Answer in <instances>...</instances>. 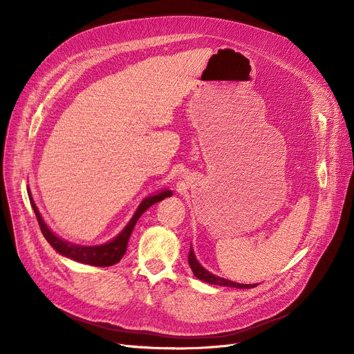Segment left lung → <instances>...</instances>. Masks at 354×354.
<instances>
[{"label": "left lung", "mask_w": 354, "mask_h": 354, "mask_svg": "<svg viewBox=\"0 0 354 354\" xmlns=\"http://www.w3.org/2000/svg\"><path fill=\"white\" fill-rule=\"evenodd\" d=\"M188 263H189V267H191L194 275H195L196 278H199V280L205 281V283L215 284V286H224V287H235V288H254V287H257V284H239V283H234V281L225 280V278H221V277H218V275L211 274L209 271H207L205 268H203V267L198 263V259H196V257H195L192 248H191L189 255H188Z\"/></svg>", "instance_id": "8db88e82"}]
</instances>
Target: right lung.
Returning <instances> with one entry per match:
<instances>
[{"mask_svg":"<svg viewBox=\"0 0 354 354\" xmlns=\"http://www.w3.org/2000/svg\"><path fill=\"white\" fill-rule=\"evenodd\" d=\"M172 192L171 191H162L160 194L158 195H152V196H147L145 198L140 205L138 207L135 215L132 216V219H130L127 222V225L124 227V230L118 235L115 236L113 239L110 241V243L107 244H103V245H95V247H84V245H76V244H70L67 243V241L59 238L55 234H53L50 231V228L46 225L44 219L41 218L39 209H37L35 203L31 198V192L28 189V196H30V203L31 207L34 209V214L37 216V221H39V225H40V230L44 235V238L48 241V244L57 251L59 254L70 258V259H74V261L77 263H82V264H88V266H95V267H109V266H113L116 263H119L122 257L124 255L126 252V248H127V243H129V238L130 235H132V231L136 225L138 219L140 218V215L147 209L151 208L153 203L171 196Z\"/></svg>","mask_w":354,"mask_h":354,"instance_id":"obj_1","label":"right lung"}]
</instances>
